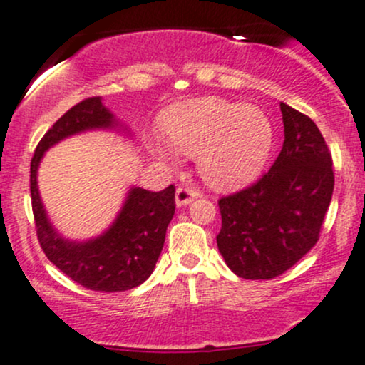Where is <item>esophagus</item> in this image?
<instances>
[{
    "mask_svg": "<svg viewBox=\"0 0 365 365\" xmlns=\"http://www.w3.org/2000/svg\"><path fill=\"white\" fill-rule=\"evenodd\" d=\"M196 196H198V191L191 190V187H186V186H179L178 190H175V205H178V207L190 205Z\"/></svg>",
    "mask_w": 365,
    "mask_h": 365,
    "instance_id": "34e87169",
    "label": "esophagus"
}]
</instances>
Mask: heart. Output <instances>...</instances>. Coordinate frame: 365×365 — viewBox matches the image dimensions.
I'll return each mask as SVG.
<instances>
[{
  "label": "heart",
  "mask_w": 365,
  "mask_h": 365,
  "mask_svg": "<svg viewBox=\"0 0 365 365\" xmlns=\"http://www.w3.org/2000/svg\"><path fill=\"white\" fill-rule=\"evenodd\" d=\"M162 133L145 136L146 148L162 163L174 160V148L196 155L202 178L214 187H240L264 169L274 145V125L255 105L220 98H196L175 105L160 122Z\"/></svg>",
  "instance_id": "1"
}]
</instances>
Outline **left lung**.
Masks as SVG:
<instances>
[{
  "label": "left lung",
  "mask_w": 365,
  "mask_h": 365,
  "mask_svg": "<svg viewBox=\"0 0 365 365\" xmlns=\"http://www.w3.org/2000/svg\"><path fill=\"white\" fill-rule=\"evenodd\" d=\"M284 143L253 186L219 200L217 247L243 279H272L317 243L334 190L333 158L309 117L281 103Z\"/></svg>",
  "instance_id": "obj_1"
}]
</instances>
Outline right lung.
<instances>
[{
	"label": "right lung",
	"instance_id": "add662e5",
	"mask_svg": "<svg viewBox=\"0 0 365 365\" xmlns=\"http://www.w3.org/2000/svg\"><path fill=\"white\" fill-rule=\"evenodd\" d=\"M122 128L100 96L72 106L44 134L31 162V198L36 232L43 252L65 276L93 292H125L143 284L160 257L167 226L175 210V187L163 191L133 186L112 226L86 241L63 237L53 227L38 187V169L48 151L61 139L86 130Z\"/></svg>",
	"mask_w": 365,
	"mask_h": 365
}]
</instances>
